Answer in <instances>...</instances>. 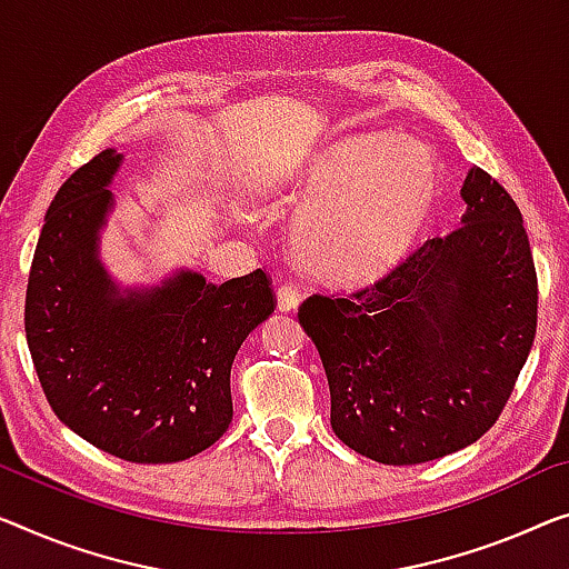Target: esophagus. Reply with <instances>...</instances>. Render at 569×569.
Instances as JSON below:
<instances>
[{"mask_svg":"<svg viewBox=\"0 0 569 569\" xmlns=\"http://www.w3.org/2000/svg\"><path fill=\"white\" fill-rule=\"evenodd\" d=\"M276 299H278V309L281 311H293L296 307H299V301H301V293H299V286L296 283H281L278 286V291H276Z\"/></svg>","mask_w":569,"mask_h":569,"instance_id":"esophagus-1","label":"esophagus"}]
</instances>
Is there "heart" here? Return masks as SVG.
<instances>
[{
    "mask_svg": "<svg viewBox=\"0 0 569 569\" xmlns=\"http://www.w3.org/2000/svg\"><path fill=\"white\" fill-rule=\"evenodd\" d=\"M303 189L321 197L296 224V256L332 283H366L403 258L442 191L429 148L366 134L311 160Z\"/></svg>",
    "mask_w": 569,
    "mask_h": 569,
    "instance_id": "obj_1",
    "label": "heart"
}]
</instances>
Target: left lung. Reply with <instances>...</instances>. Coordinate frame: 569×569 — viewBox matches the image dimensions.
<instances>
[{
    "label": "left lung",
    "mask_w": 569,
    "mask_h": 569,
    "mask_svg": "<svg viewBox=\"0 0 569 569\" xmlns=\"http://www.w3.org/2000/svg\"><path fill=\"white\" fill-rule=\"evenodd\" d=\"M462 224L376 283L313 293L299 319L332 396V429L383 465H419L486 435L537 335V268L521 211L470 168Z\"/></svg>",
    "instance_id": "left-lung-1"
}]
</instances>
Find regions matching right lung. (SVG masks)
Here are the masks:
<instances>
[{"label": "right lung", "instance_id": "right-lung-1", "mask_svg": "<svg viewBox=\"0 0 569 569\" xmlns=\"http://www.w3.org/2000/svg\"><path fill=\"white\" fill-rule=\"evenodd\" d=\"M122 156L101 150L50 201L28 293L24 335L50 409L68 429L127 462L199 455L232 421L230 370L276 309L258 268L222 286L181 273L120 296L97 260V232Z\"/></svg>", "mask_w": 569, "mask_h": 569}]
</instances>
